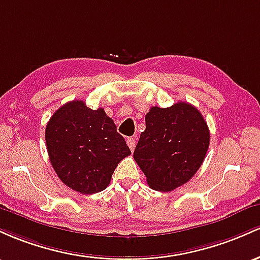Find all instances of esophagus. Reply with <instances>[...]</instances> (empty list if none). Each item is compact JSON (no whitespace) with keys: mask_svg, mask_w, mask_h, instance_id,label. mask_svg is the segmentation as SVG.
<instances>
[{"mask_svg":"<svg viewBox=\"0 0 260 260\" xmlns=\"http://www.w3.org/2000/svg\"><path fill=\"white\" fill-rule=\"evenodd\" d=\"M126 142H127V146H129V148H130L131 151L135 150V146H136V140H135V138H127Z\"/></svg>","mask_w":260,"mask_h":260,"instance_id":"obj_1","label":"esophagus"}]
</instances>
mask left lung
Listing matches in <instances>:
<instances>
[{
    "instance_id": "obj_1",
    "label": "left lung",
    "mask_w": 260,
    "mask_h": 260,
    "mask_svg": "<svg viewBox=\"0 0 260 260\" xmlns=\"http://www.w3.org/2000/svg\"><path fill=\"white\" fill-rule=\"evenodd\" d=\"M134 158L154 190L171 191L185 184L203 165L210 131L201 113L178 102L169 108L152 107L145 116Z\"/></svg>"
}]
</instances>
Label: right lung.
I'll use <instances>...</instances> for the list:
<instances>
[{
	"mask_svg": "<svg viewBox=\"0 0 260 260\" xmlns=\"http://www.w3.org/2000/svg\"><path fill=\"white\" fill-rule=\"evenodd\" d=\"M45 141L61 182L84 195L104 190L118 163L131 154L103 108L93 110L83 101L69 102L52 114Z\"/></svg>",
	"mask_w": 260,
	"mask_h": 260,
	"instance_id": "obj_1",
	"label": "right lung"
}]
</instances>
